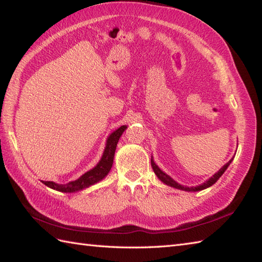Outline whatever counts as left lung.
Listing matches in <instances>:
<instances>
[{
  "mask_svg": "<svg viewBox=\"0 0 262 262\" xmlns=\"http://www.w3.org/2000/svg\"><path fill=\"white\" fill-rule=\"evenodd\" d=\"M232 161H233V159H231V160L229 161V162H227V163L223 166V168H221L219 171H217L213 177L209 178L208 180H206V181L203 183V185H199V186H196V187H186V186L179 185V183H178L177 181H174L173 179H172V178H171L170 176L164 173V172H163L162 170H161L157 164H155L153 158H151V165H152V168H153L154 173L157 174V177L159 178V179H160L161 181H162V182H164L165 185H168V186H170V187H173V188H177V189H180V190H185V191H199V190H203V189H206V188H208V187H210V186H213L214 183L222 177V174L224 173L225 170H226L227 168H229V165H230V163L232 162Z\"/></svg>",
  "mask_w": 262,
  "mask_h": 262,
  "instance_id": "1",
  "label": "left lung"
}]
</instances>
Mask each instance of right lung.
I'll return each mask as SVG.
<instances>
[{"label":"right lung","instance_id":"obj_1","mask_svg":"<svg viewBox=\"0 0 262 262\" xmlns=\"http://www.w3.org/2000/svg\"><path fill=\"white\" fill-rule=\"evenodd\" d=\"M126 128L127 126H121L118 129H116L113 134L109 135L107 143H105V148L103 151L101 160L99 161V163L94 166L93 169L85 172V173L81 176L79 179L75 181H71L69 183H66V185H59V183H55L53 181H42L43 185H46L47 187L52 189H55V190L57 191L75 192L101 181L103 178L109 173L111 166H113L117 143H118L120 136L122 135V133L125 132Z\"/></svg>","mask_w":262,"mask_h":262}]
</instances>
